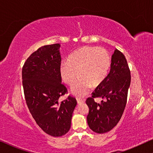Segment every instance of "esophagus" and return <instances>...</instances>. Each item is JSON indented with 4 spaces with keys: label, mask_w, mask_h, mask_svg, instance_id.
I'll return each mask as SVG.
<instances>
[{
    "label": "esophagus",
    "mask_w": 153,
    "mask_h": 153,
    "mask_svg": "<svg viewBox=\"0 0 153 153\" xmlns=\"http://www.w3.org/2000/svg\"><path fill=\"white\" fill-rule=\"evenodd\" d=\"M77 102L78 104H82L85 102V100H80V99H77Z\"/></svg>",
    "instance_id": "esophagus-1"
}]
</instances>
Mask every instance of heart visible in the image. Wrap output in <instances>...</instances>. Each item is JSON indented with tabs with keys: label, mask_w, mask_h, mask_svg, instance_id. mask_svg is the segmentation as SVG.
<instances>
[{
	"label": "heart",
	"mask_w": 153,
	"mask_h": 153,
	"mask_svg": "<svg viewBox=\"0 0 153 153\" xmlns=\"http://www.w3.org/2000/svg\"><path fill=\"white\" fill-rule=\"evenodd\" d=\"M111 57L106 49L96 47H83L70 56L69 61L61 63L60 73L64 82L71 85L74 96L83 97L92 88L100 86L108 76Z\"/></svg>",
	"instance_id": "1"
}]
</instances>
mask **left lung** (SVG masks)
<instances>
[{"mask_svg":"<svg viewBox=\"0 0 153 153\" xmlns=\"http://www.w3.org/2000/svg\"><path fill=\"white\" fill-rule=\"evenodd\" d=\"M130 84L131 71L126 59L116 49L111 58L108 76L86 101L89 108L87 123L93 131L105 133L117 124L126 107ZM95 97H102L104 100L97 103L94 100Z\"/></svg>","mask_w":153,"mask_h":153,"instance_id":"left-lung-1","label":"left lung"}]
</instances>
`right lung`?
<instances>
[{"label":"right lung","mask_w":153,"mask_h":153,"mask_svg":"<svg viewBox=\"0 0 153 153\" xmlns=\"http://www.w3.org/2000/svg\"><path fill=\"white\" fill-rule=\"evenodd\" d=\"M60 44L45 45L34 51L25 62L22 71V86L29 110L43 131L60 137L69 131L77 101L69 96L60 73Z\"/></svg>","instance_id":"1"}]
</instances>
